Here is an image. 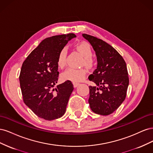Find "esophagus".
<instances>
[{"label":"esophagus","mask_w":153,"mask_h":153,"mask_svg":"<svg viewBox=\"0 0 153 153\" xmlns=\"http://www.w3.org/2000/svg\"><path fill=\"white\" fill-rule=\"evenodd\" d=\"M78 85H79V84H78V83H73V86H74V87H78Z\"/></svg>","instance_id":"34e87169"}]
</instances>
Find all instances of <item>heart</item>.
Wrapping results in <instances>:
<instances>
[{
	"label": "heart",
	"mask_w": 153,
	"mask_h": 153,
	"mask_svg": "<svg viewBox=\"0 0 153 153\" xmlns=\"http://www.w3.org/2000/svg\"><path fill=\"white\" fill-rule=\"evenodd\" d=\"M75 48L84 57L82 62V65H85L87 68H91L93 65V61L92 59L93 52L90 44L86 41H82L75 45ZM66 57L67 51L66 48H64L60 50L57 59V64L59 68L63 69L66 67L67 63ZM87 71L84 68L75 69L69 68L62 73L61 77L64 80L76 83L84 80Z\"/></svg>",
	"instance_id": "obj_1"
}]
</instances>
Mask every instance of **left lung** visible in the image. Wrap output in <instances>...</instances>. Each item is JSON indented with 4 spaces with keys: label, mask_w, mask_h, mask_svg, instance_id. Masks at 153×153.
<instances>
[{
    "label": "left lung",
    "mask_w": 153,
    "mask_h": 153,
    "mask_svg": "<svg viewBox=\"0 0 153 153\" xmlns=\"http://www.w3.org/2000/svg\"><path fill=\"white\" fill-rule=\"evenodd\" d=\"M93 47L98 66L89 76L96 86L89 87V103L92 112L107 115L113 113L126 98L129 77L126 64L117 51L102 39L83 34Z\"/></svg>",
    "instance_id": "8db88e82"
}]
</instances>
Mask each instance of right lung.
I'll return each mask as SVG.
<instances>
[{
  "instance_id": "add662e5",
  "label": "right lung",
  "mask_w": 153,
  "mask_h": 153,
  "mask_svg": "<svg viewBox=\"0 0 153 153\" xmlns=\"http://www.w3.org/2000/svg\"><path fill=\"white\" fill-rule=\"evenodd\" d=\"M73 33L53 36L43 40L23 62L19 76L25 104L37 116L48 121L61 117L74 89L71 81L57 83L59 52Z\"/></svg>"
}]
</instances>
